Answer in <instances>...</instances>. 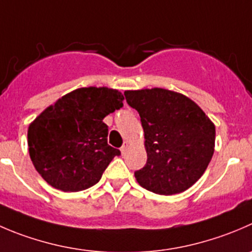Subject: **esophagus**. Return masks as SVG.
Returning <instances> with one entry per match:
<instances>
[{
	"label": "esophagus",
	"instance_id": "esophagus-1",
	"mask_svg": "<svg viewBox=\"0 0 252 252\" xmlns=\"http://www.w3.org/2000/svg\"><path fill=\"white\" fill-rule=\"evenodd\" d=\"M128 149H129V143L124 141V144H123V145H122V148H121L122 155H124V154L126 153V150H128Z\"/></svg>",
	"mask_w": 252,
	"mask_h": 252
}]
</instances>
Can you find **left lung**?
<instances>
[{"label":"left lung","instance_id":"8db88e82","mask_svg":"<svg viewBox=\"0 0 252 252\" xmlns=\"http://www.w3.org/2000/svg\"><path fill=\"white\" fill-rule=\"evenodd\" d=\"M140 116L148 161L135 178L141 187L163 196L181 193L201 178L216 146V126L187 96L170 90L124 92Z\"/></svg>","mask_w":252,"mask_h":252}]
</instances>
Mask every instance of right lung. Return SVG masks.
Returning <instances> with one entry per match:
<instances>
[{"mask_svg": "<svg viewBox=\"0 0 252 252\" xmlns=\"http://www.w3.org/2000/svg\"><path fill=\"white\" fill-rule=\"evenodd\" d=\"M124 96L108 87H81L46 107L28 126V150L51 187L79 192L96 185L118 149L107 143L103 118L123 107Z\"/></svg>", "mask_w": 252, "mask_h": 252, "instance_id": "right-lung-1", "label": "right lung"}]
</instances>
